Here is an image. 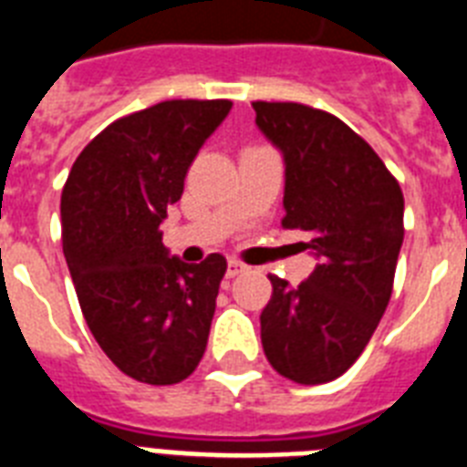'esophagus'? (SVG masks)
Segmentation results:
<instances>
[{
    "instance_id": "obj_1",
    "label": "esophagus",
    "mask_w": 467,
    "mask_h": 467,
    "mask_svg": "<svg viewBox=\"0 0 467 467\" xmlns=\"http://www.w3.org/2000/svg\"><path fill=\"white\" fill-rule=\"evenodd\" d=\"M246 266L242 264V261H227V278H234V275H240V273H244Z\"/></svg>"
}]
</instances>
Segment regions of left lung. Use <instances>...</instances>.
I'll use <instances>...</instances> for the list:
<instances>
[{"label":"left lung","mask_w":467,"mask_h":467,"mask_svg":"<svg viewBox=\"0 0 467 467\" xmlns=\"http://www.w3.org/2000/svg\"><path fill=\"white\" fill-rule=\"evenodd\" d=\"M256 127L285 162L283 225L309 234L312 275H268L261 312L268 362L290 381L338 379L362 355L393 290L403 192L369 143L338 117L299 102H254Z\"/></svg>","instance_id":"left-lung-1"}]
</instances>
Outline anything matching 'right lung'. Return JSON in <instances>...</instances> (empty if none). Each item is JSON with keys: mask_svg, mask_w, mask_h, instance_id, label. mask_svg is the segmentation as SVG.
Instances as JSON below:
<instances>
[{"mask_svg": "<svg viewBox=\"0 0 467 467\" xmlns=\"http://www.w3.org/2000/svg\"><path fill=\"white\" fill-rule=\"evenodd\" d=\"M230 100H165L109 124L62 192V246L83 319L127 377L168 386L203 358L225 256L184 264L161 223Z\"/></svg>", "mask_w": 467, "mask_h": 467, "instance_id": "1", "label": "right lung"}]
</instances>
